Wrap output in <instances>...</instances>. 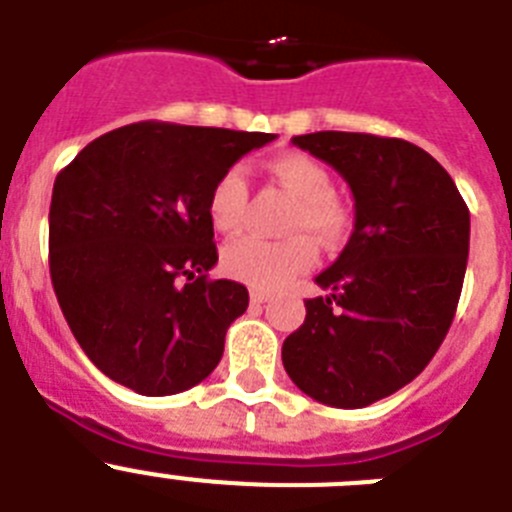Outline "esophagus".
Masks as SVG:
<instances>
[{"instance_id": "1", "label": "esophagus", "mask_w": 512, "mask_h": 512, "mask_svg": "<svg viewBox=\"0 0 512 512\" xmlns=\"http://www.w3.org/2000/svg\"><path fill=\"white\" fill-rule=\"evenodd\" d=\"M269 292H266V289H259V287H256V289H251V302H253V305H264V302L266 300H269Z\"/></svg>"}]
</instances>
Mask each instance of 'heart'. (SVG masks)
Listing matches in <instances>:
<instances>
[{"mask_svg": "<svg viewBox=\"0 0 512 512\" xmlns=\"http://www.w3.org/2000/svg\"><path fill=\"white\" fill-rule=\"evenodd\" d=\"M269 171L297 200L287 220V233L295 235L282 241L243 235L225 246V271L251 287H279L315 264V246L305 232L318 243L333 246L348 228L346 210L333 197L330 174L315 158L307 153H284L271 161ZM246 205V174L241 166H230L210 189L207 212L212 225L220 233H238L246 225Z\"/></svg>", "mask_w": 512, "mask_h": 512, "instance_id": "heart-1", "label": "heart"}]
</instances>
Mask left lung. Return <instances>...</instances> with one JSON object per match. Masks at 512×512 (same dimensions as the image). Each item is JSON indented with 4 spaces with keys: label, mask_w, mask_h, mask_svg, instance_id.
I'll return each instance as SVG.
<instances>
[{
    "label": "left lung",
    "mask_w": 512,
    "mask_h": 512,
    "mask_svg": "<svg viewBox=\"0 0 512 512\" xmlns=\"http://www.w3.org/2000/svg\"><path fill=\"white\" fill-rule=\"evenodd\" d=\"M354 194V233L315 282L287 336L289 379L330 408H366L402 390L443 343L469 256V210L431 153L369 133L295 135Z\"/></svg>",
    "instance_id": "left-lung-1"
}]
</instances>
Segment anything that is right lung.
<instances>
[{"instance_id":"1","label":"right lung","mask_w":512,"mask_h":512,"mask_svg":"<svg viewBox=\"0 0 512 512\" xmlns=\"http://www.w3.org/2000/svg\"><path fill=\"white\" fill-rule=\"evenodd\" d=\"M277 138L171 122L99 135L56 176L51 282L99 372L138 395L184 392L212 374L248 289L207 279L217 176Z\"/></svg>"}]
</instances>
